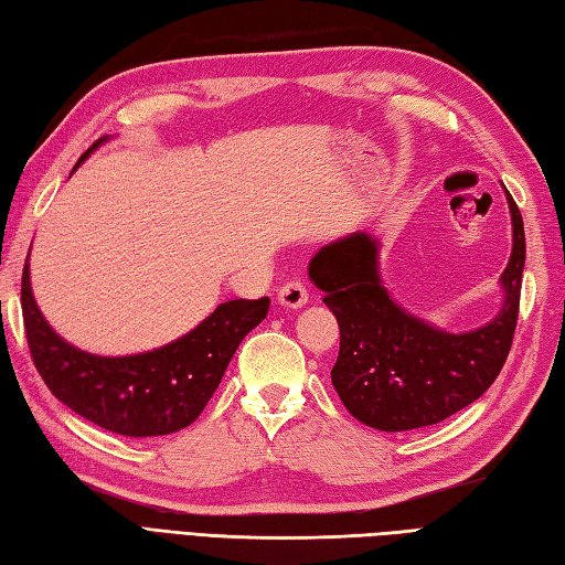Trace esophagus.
Instances as JSON below:
<instances>
[{
    "mask_svg": "<svg viewBox=\"0 0 565 565\" xmlns=\"http://www.w3.org/2000/svg\"><path fill=\"white\" fill-rule=\"evenodd\" d=\"M307 299H309L307 285H305L302 280H297V278L287 280V282L280 287V292H278V302H280L282 307H290V309H297V307L307 305Z\"/></svg>",
    "mask_w": 565,
    "mask_h": 565,
    "instance_id": "34e87169",
    "label": "esophagus"
}]
</instances>
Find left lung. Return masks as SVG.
I'll list each match as a JSON object with an SVG mask.
<instances>
[{
	"label": "left lung",
	"mask_w": 565,
	"mask_h": 565,
	"mask_svg": "<svg viewBox=\"0 0 565 565\" xmlns=\"http://www.w3.org/2000/svg\"><path fill=\"white\" fill-rule=\"evenodd\" d=\"M512 256L502 273L504 305L490 324L446 333L407 315L377 275V244L353 234L321 248L309 278L341 329L331 383L355 419L380 431L439 424L476 402L500 375L512 349L524 270V222L508 192Z\"/></svg>",
	"instance_id": "left-lung-1"
}]
</instances>
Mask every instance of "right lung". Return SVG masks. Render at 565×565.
<instances>
[{
	"label": "right lung",
	"instance_id": "right-lung-1",
	"mask_svg": "<svg viewBox=\"0 0 565 565\" xmlns=\"http://www.w3.org/2000/svg\"><path fill=\"white\" fill-rule=\"evenodd\" d=\"M268 307V297L232 299L163 349L102 359L77 351L45 324L31 295L29 260L21 273L26 341L43 383L79 417L124 436H163L198 419L238 343L266 319Z\"/></svg>",
	"mask_w": 565,
	"mask_h": 565
}]
</instances>
